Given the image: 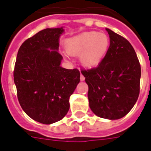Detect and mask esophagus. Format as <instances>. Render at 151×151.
<instances>
[{
  "label": "esophagus",
  "mask_w": 151,
  "mask_h": 151,
  "mask_svg": "<svg viewBox=\"0 0 151 151\" xmlns=\"http://www.w3.org/2000/svg\"><path fill=\"white\" fill-rule=\"evenodd\" d=\"M80 80H81V81H84L85 80V77L82 75V74H81V76H80Z\"/></svg>",
  "instance_id": "obj_1"
}]
</instances>
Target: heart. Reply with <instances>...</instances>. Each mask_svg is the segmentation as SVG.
<instances>
[{
  "instance_id": "heart-1",
  "label": "heart",
  "mask_w": 151,
  "mask_h": 151,
  "mask_svg": "<svg viewBox=\"0 0 151 151\" xmlns=\"http://www.w3.org/2000/svg\"><path fill=\"white\" fill-rule=\"evenodd\" d=\"M109 46V37L94 31L81 33L65 41L67 52L73 56L81 55V63L86 67L99 64L106 54Z\"/></svg>"
}]
</instances>
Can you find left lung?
<instances>
[{
  "label": "left lung",
  "instance_id": "obj_1",
  "mask_svg": "<svg viewBox=\"0 0 151 151\" xmlns=\"http://www.w3.org/2000/svg\"><path fill=\"white\" fill-rule=\"evenodd\" d=\"M110 46L98 66L81 70L89 86L90 107L96 115L115 120L127 115L140 92L141 65L127 39L106 29Z\"/></svg>",
  "mask_w": 151,
  "mask_h": 151
}]
</instances>
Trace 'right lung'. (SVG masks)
I'll use <instances>...</instances> for the list:
<instances>
[{
	"label": "right lung",
	"instance_id": "1",
	"mask_svg": "<svg viewBox=\"0 0 151 151\" xmlns=\"http://www.w3.org/2000/svg\"><path fill=\"white\" fill-rule=\"evenodd\" d=\"M63 32L62 28L41 30L22 43L17 56L13 80L19 103L40 123H54L66 115L70 97L80 81L78 69L60 66L62 56L58 50Z\"/></svg>",
	"mask_w": 151,
	"mask_h": 151
}]
</instances>
